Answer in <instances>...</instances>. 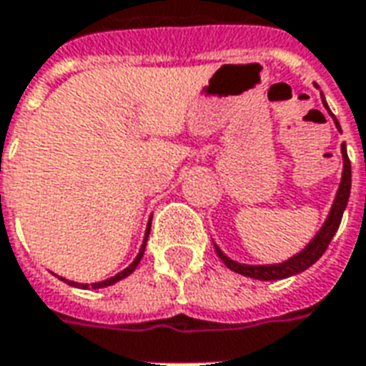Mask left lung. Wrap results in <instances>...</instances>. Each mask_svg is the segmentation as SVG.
<instances>
[{
    "label": "left lung",
    "mask_w": 366,
    "mask_h": 366,
    "mask_svg": "<svg viewBox=\"0 0 366 366\" xmlns=\"http://www.w3.org/2000/svg\"><path fill=\"white\" fill-rule=\"evenodd\" d=\"M327 107V105H325ZM335 125L339 127L337 119H335ZM341 131V129H339ZM341 154H343V176H341V184H339L337 196H335V202L331 206V212L327 215V219L323 223V227L317 231L310 243L306 245V249H302L298 254H294L288 261L280 262V264H241V262L231 261L229 257H225L222 253V249L217 245L215 247V253L217 257L225 262V267L231 269L237 274L249 276V278H257V280H280V278H288V276L300 274L306 269H310L323 253L325 249L330 247L331 239L337 233L339 223H341V217H343V212H345L347 202H349V194H351V162H349V157H347L345 143L341 144Z\"/></svg>",
    "instance_id": "1"
}]
</instances>
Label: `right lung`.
I'll return each instance as SVG.
<instances>
[{
	"mask_svg": "<svg viewBox=\"0 0 366 366\" xmlns=\"http://www.w3.org/2000/svg\"><path fill=\"white\" fill-rule=\"evenodd\" d=\"M149 233H151V222H149V225H147V233H144V241L143 245H141V251H139V254L135 257V261L129 264L127 269L121 270V272H117L115 276H112V278H107V280H102V282H94V284H80V282H72V280H66V278H60V280H64V282H68L70 286H76V288H105V286H112V284L119 282V280H123V278H127L133 270L137 269V264L141 262V259H143V253H144V247H147V239H149Z\"/></svg>",
	"mask_w": 366,
	"mask_h": 366,
	"instance_id": "add662e5",
	"label": "right lung"
}]
</instances>
